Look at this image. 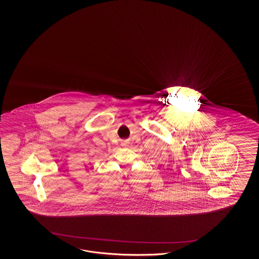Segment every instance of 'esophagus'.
Masks as SVG:
<instances>
[{
	"label": "esophagus",
	"mask_w": 259,
	"mask_h": 259,
	"mask_svg": "<svg viewBox=\"0 0 259 259\" xmlns=\"http://www.w3.org/2000/svg\"><path fill=\"white\" fill-rule=\"evenodd\" d=\"M121 146L122 147H129V141H121Z\"/></svg>",
	"instance_id": "34e87169"
}]
</instances>
